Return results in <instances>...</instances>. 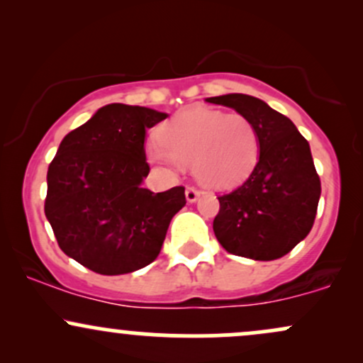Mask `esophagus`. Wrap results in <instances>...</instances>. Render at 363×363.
<instances>
[{
	"mask_svg": "<svg viewBox=\"0 0 363 363\" xmlns=\"http://www.w3.org/2000/svg\"><path fill=\"white\" fill-rule=\"evenodd\" d=\"M199 194H201V193H199L198 189H194V187H187V189H186V199H187V203L198 201Z\"/></svg>",
	"mask_w": 363,
	"mask_h": 363,
	"instance_id": "esophagus-1",
	"label": "esophagus"
}]
</instances>
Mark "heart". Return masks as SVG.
<instances>
[{
	"mask_svg": "<svg viewBox=\"0 0 363 363\" xmlns=\"http://www.w3.org/2000/svg\"><path fill=\"white\" fill-rule=\"evenodd\" d=\"M148 141L147 155L155 164L193 165L201 184L213 189L239 186L252 174L259 157V138L245 116L206 107L179 112Z\"/></svg>",
	"mask_w": 363,
	"mask_h": 363,
	"instance_id": "obj_1",
	"label": "heart"
}]
</instances>
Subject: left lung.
<instances>
[{
    "label": "left lung",
    "instance_id": "left-lung-1",
    "mask_svg": "<svg viewBox=\"0 0 363 363\" xmlns=\"http://www.w3.org/2000/svg\"><path fill=\"white\" fill-rule=\"evenodd\" d=\"M206 102L245 116L259 138V158L251 176L218 198L216 239L235 256L278 259L306 239L314 225L320 181L309 143L286 116L252 95L227 94Z\"/></svg>",
    "mask_w": 363,
    "mask_h": 363
}]
</instances>
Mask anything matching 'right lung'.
<instances>
[{"instance_id":"obj_1","label":"right lung","mask_w":363,"mask_h":363,"mask_svg":"<svg viewBox=\"0 0 363 363\" xmlns=\"http://www.w3.org/2000/svg\"><path fill=\"white\" fill-rule=\"evenodd\" d=\"M109 104L65 136L48 170L45 218L61 251L99 274H124L157 259L184 187L145 189L147 129L167 118Z\"/></svg>"}]
</instances>
